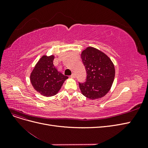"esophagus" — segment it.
<instances>
[{"mask_svg": "<svg viewBox=\"0 0 148 148\" xmlns=\"http://www.w3.org/2000/svg\"><path fill=\"white\" fill-rule=\"evenodd\" d=\"M75 77H76V75H75V74L74 73H73L71 75V76H70V77H71V78H75Z\"/></svg>", "mask_w": 148, "mask_h": 148, "instance_id": "obj_1", "label": "esophagus"}]
</instances>
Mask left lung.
Masks as SVG:
<instances>
[{"instance_id":"obj_1","label":"left lung","mask_w":148,"mask_h":148,"mask_svg":"<svg viewBox=\"0 0 148 148\" xmlns=\"http://www.w3.org/2000/svg\"><path fill=\"white\" fill-rule=\"evenodd\" d=\"M82 59L86 71V82L79 83L83 95L90 99L104 96L108 92L115 77V68L105 53L93 47L82 53Z\"/></svg>"}]
</instances>
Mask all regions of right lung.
I'll return each mask as SVG.
<instances>
[{"label": "right lung", "instance_id": "1", "mask_svg": "<svg viewBox=\"0 0 148 148\" xmlns=\"http://www.w3.org/2000/svg\"><path fill=\"white\" fill-rule=\"evenodd\" d=\"M54 56H44L36 65L31 73L30 80L34 88L41 95H56L60 90L67 76L59 72L53 65Z\"/></svg>", "mask_w": 148, "mask_h": 148}]
</instances>
